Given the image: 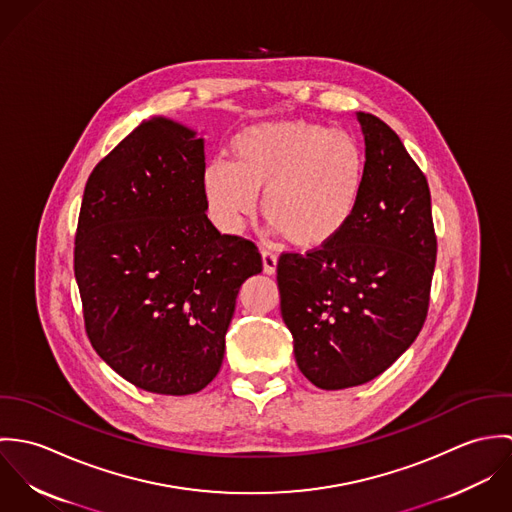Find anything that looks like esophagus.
Returning a JSON list of instances; mask_svg holds the SVG:
<instances>
[{
	"mask_svg": "<svg viewBox=\"0 0 512 512\" xmlns=\"http://www.w3.org/2000/svg\"><path fill=\"white\" fill-rule=\"evenodd\" d=\"M262 264H264V272L272 276V274H276L278 256L272 250H262Z\"/></svg>",
	"mask_w": 512,
	"mask_h": 512,
	"instance_id": "obj_1",
	"label": "esophagus"
}]
</instances>
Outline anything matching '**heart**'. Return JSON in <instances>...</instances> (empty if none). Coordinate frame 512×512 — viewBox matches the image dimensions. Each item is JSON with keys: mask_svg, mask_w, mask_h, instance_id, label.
Segmentation results:
<instances>
[{"mask_svg": "<svg viewBox=\"0 0 512 512\" xmlns=\"http://www.w3.org/2000/svg\"><path fill=\"white\" fill-rule=\"evenodd\" d=\"M234 163L213 161L203 175L209 211L224 232H238L258 211L293 246L331 244L355 217L365 187V157L343 130L309 122L260 124L230 146Z\"/></svg>", "mask_w": 512, "mask_h": 512, "instance_id": "obj_1", "label": "heart"}]
</instances>
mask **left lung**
<instances>
[{
    "label": "left lung",
    "mask_w": 512,
    "mask_h": 512,
    "mask_svg": "<svg viewBox=\"0 0 512 512\" xmlns=\"http://www.w3.org/2000/svg\"><path fill=\"white\" fill-rule=\"evenodd\" d=\"M357 118L366 161L355 217L331 244L278 260L295 363L323 390L365 384L416 341L438 254L426 175L390 126Z\"/></svg>",
    "instance_id": "left-lung-1"
}]
</instances>
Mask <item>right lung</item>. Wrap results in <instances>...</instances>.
Here are the masks:
<instances>
[{"label": "right lung", "instance_id": "add662e5", "mask_svg": "<svg viewBox=\"0 0 512 512\" xmlns=\"http://www.w3.org/2000/svg\"><path fill=\"white\" fill-rule=\"evenodd\" d=\"M205 142L140 124L90 173L74 236L84 329L106 365L169 396L203 390L224 359L240 286L262 272L252 240L207 217Z\"/></svg>", "mask_w": 512, "mask_h": 512}]
</instances>
